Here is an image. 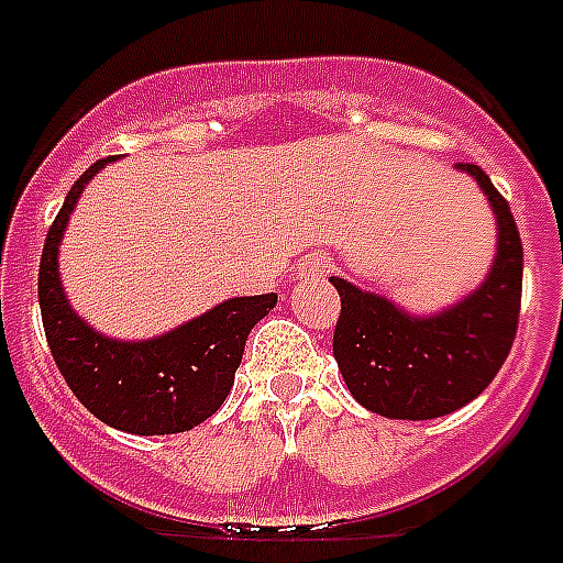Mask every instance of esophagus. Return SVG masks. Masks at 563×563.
<instances>
[{"instance_id": "esophagus-1", "label": "esophagus", "mask_w": 563, "mask_h": 563, "mask_svg": "<svg viewBox=\"0 0 563 563\" xmlns=\"http://www.w3.org/2000/svg\"><path fill=\"white\" fill-rule=\"evenodd\" d=\"M328 269H331V258L325 253H310L299 264V278H322Z\"/></svg>"}]
</instances>
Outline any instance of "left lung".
I'll return each mask as SVG.
<instances>
[{"label":"left lung","mask_w":563,"mask_h":563,"mask_svg":"<svg viewBox=\"0 0 563 563\" xmlns=\"http://www.w3.org/2000/svg\"><path fill=\"white\" fill-rule=\"evenodd\" d=\"M479 183L497 214V255L474 294L433 317L407 310L345 278H331L340 294L334 357L349 393L386 418L448 416L492 384L506 363L520 319L523 244L506 197L479 165H456Z\"/></svg>","instance_id":"8db88e82"}]
</instances>
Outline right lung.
I'll list each match as a JSON object with an SVG mask.
<instances>
[{
  "label": "right lung",
  "instance_id": "1",
  "mask_svg": "<svg viewBox=\"0 0 563 563\" xmlns=\"http://www.w3.org/2000/svg\"><path fill=\"white\" fill-rule=\"evenodd\" d=\"M107 162L112 156L92 162L80 174L46 235L37 294L48 349L75 398L103 424L136 435L186 433L227 401L246 336L276 308L278 296H238L142 343H121L92 331L66 302L57 246L80 191Z\"/></svg>",
  "mask_w": 563,
  "mask_h": 563
}]
</instances>
